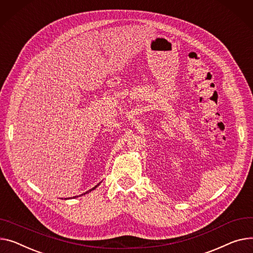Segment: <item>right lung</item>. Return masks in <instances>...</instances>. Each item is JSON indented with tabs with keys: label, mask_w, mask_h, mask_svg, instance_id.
<instances>
[{
	"label": "right lung",
	"mask_w": 253,
	"mask_h": 253,
	"mask_svg": "<svg viewBox=\"0 0 253 253\" xmlns=\"http://www.w3.org/2000/svg\"><path fill=\"white\" fill-rule=\"evenodd\" d=\"M99 184H100V183H98V184H97V185H95V186H94V187H93V188H92V189H89V190H88V191H86V192H85V193H83V194H81V195H85V194H87V193H89V192H91V191H92V190H94V189H95V188H96V187H97V186H98V185H99ZM81 195H79V196H81ZM76 197H78V196H73V198H76Z\"/></svg>",
	"instance_id": "add662e5"
}]
</instances>
